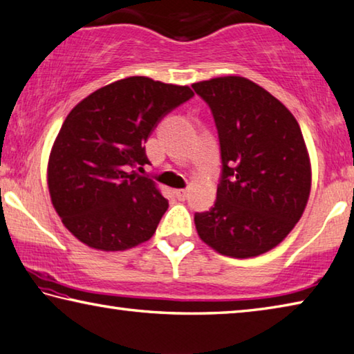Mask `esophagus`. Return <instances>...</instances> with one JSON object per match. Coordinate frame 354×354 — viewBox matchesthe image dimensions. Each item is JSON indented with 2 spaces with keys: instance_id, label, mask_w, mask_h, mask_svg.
<instances>
[{
  "instance_id": "34e87169",
  "label": "esophagus",
  "mask_w": 354,
  "mask_h": 354,
  "mask_svg": "<svg viewBox=\"0 0 354 354\" xmlns=\"http://www.w3.org/2000/svg\"><path fill=\"white\" fill-rule=\"evenodd\" d=\"M175 194H176L178 200H186L187 195H189V189H179V190H176Z\"/></svg>"
}]
</instances>
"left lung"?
Instances as JSON below:
<instances>
[{
  "label": "left lung",
  "instance_id": "left-lung-1",
  "mask_svg": "<svg viewBox=\"0 0 354 354\" xmlns=\"http://www.w3.org/2000/svg\"><path fill=\"white\" fill-rule=\"evenodd\" d=\"M214 118L222 171L209 211L195 212L200 238L218 254L257 257L283 241L310 194V162L295 116L244 77L194 83Z\"/></svg>",
  "mask_w": 354,
  "mask_h": 354
}]
</instances>
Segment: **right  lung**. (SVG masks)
Wrapping results in <instances>:
<instances>
[{
  "label": "right lung",
  "mask_w": 354,
  "mask_h": 354,
  "mask_svg": "<svg viewBox=\"0 0 354 354\" xmlns=\"http://www.w3.org/2000/svg\"><path fill=\"white\" fill-rule=\"evenodd\" d=\"M194 97L189 86L129 77L77 104L48 159V190L64 227L99 250H126L153 236L168 207L145 143L162 118Z\"/></svg>",
  "instance_id": "1"
}]
</instances>
